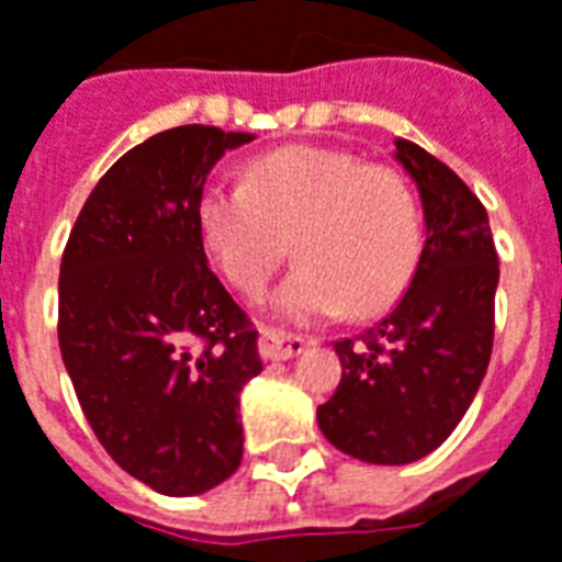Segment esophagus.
<instances>
[{
  "label": "esophagus",
  "mask_w": 562,
  "mask_h": 562,
  "mask_svg": "<svg viewBox=\"0 0 562 562\" xmlns=\"http://www.w3.org/2000/svg\"><path fill=\"white\" fill-rule=\"evenodd\" d=\"M307 347V340L297 335H285L280 328H261L258 335V352L270 359V362H285V359H294L301 356Z\"/></svg>",
  "instance_id": "esophagus-1"
}]
</instances>
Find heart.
Masks as SVG:
<instances>
[{
    "label": "heart",
    "mask_w": 562,
    "mask_h": 562,
    "mask_svg": "<svg viewBox=\"0 0 562 562\" xmlns=\"http://www.w3.org/2000/svg\"><path fill=\"white\" fill-rule=\"evenodd\" d=\"M200 246L218 277L258 297L292 240L297 268L273 297L285 319L380 313L423 252V210L402 172L325 148L255 158L243 186L215 179L198 198Z\"/></svg>",
    "instance_id": "heart-1"
}]
</instances>
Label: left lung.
<instances>
[{
    "label": "left lung",
    "instance_id": "obj_1",
    "mask_svg": "<svg viewBox=\"0 0 562 562\" xmlns=\"http://www.w3.org/2000/svg\"><path fill=\"white\" fill-rule=\"evenodd\" d=\"M417 182L426 246L390 316L337 340L344 376L319 404L322 435L374 465L417 462L465 417L493 352L499 255L481 200L426 148L395 139Z\"/></svg>",
    "mask_w": 562,
    "mask_h": 562
}]
</instances>
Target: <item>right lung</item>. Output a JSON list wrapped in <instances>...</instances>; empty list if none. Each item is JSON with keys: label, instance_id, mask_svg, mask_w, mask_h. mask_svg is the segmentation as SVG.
Segmentation results:
<instances>
[{"label": "right lung", "instance_id": "obj_1", "mask_svg": "<svg viewBox=\"0 0 562 562\" xmlns=\"http://www.w3.org/2000/svg\"><path fill=\"white\" fill-rule=\"evenodd\" d=\"M252 133L186 124L117 158L60 261L63 364L105 453L164 496L240 469V392L261 374L258 331L206 265L198 198Z\"/></svg>", "mask_w": 562, "mask_h": 562}]
</instances>
